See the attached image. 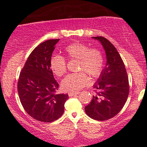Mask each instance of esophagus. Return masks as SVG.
Returning <instances> with one entry per match:
<instances>
[{
  "instance_id": "obj_1",
  "label": "esophagus",
  "mask_w": 147,
  "mask_h": 147,
  "mask_svg": "<svg viewBox=\"0 0 147 147\" xmlns=\"http://www.w3.org/2000/svg\"><path fill=\"white\" fill-rule=\"evenodd\" d=\"M79 93V92H68V95L70 96V97H72V96L78 95Z\"/></svg>"
}]
</instances>
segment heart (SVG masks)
<instances>
[{"label":"heart","mask_w":147,"mask_h":147,"mask_svg":"<svg viewBox=\"0 0 147 147\" xmlns=\"http://www.w3.org/2000/svg\"><path fill=\"white\" fill-rule=\"evenodd\" d=\"M64 52L68 59H77L78 72L70 73L62 80L61 86L63 90L78 91L89 82L90 75L98 77L102 73L104 64V57L102 50L92 48L82 43H72L64 48ZM50 68L57 77H61L67 71L66 60L61 55H52L50 59Z\"/></svg>","instance_id":"1"}]
</instances>
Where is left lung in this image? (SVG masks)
<instances>
[{
    "label": "left lung",
    "instance_id": "8db88e82",
    "mask_svg": "<svg viewBox=\"0 0 147 147\" xmlns=\"http://www.w3.org/2000/svg\"><path fill=\"white\" fill-rule=\"evenodd\" d=\"M92 38L102 43L107 61L93 86L96 95L86 106L85 111L92 119L105 121L115 116L125 104L129 93V78L124 62L114 45L103 36Z\"/></svg>",
    "mask_w": 147,
    "mask_h": 147
}]
</instances>
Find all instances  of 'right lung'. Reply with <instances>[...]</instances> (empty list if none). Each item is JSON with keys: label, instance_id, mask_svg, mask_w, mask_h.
Returning a JSON list of instances; mask_svg holds the SVG:
<instances>
[{"label": "right lung", "instance_id": "add662e5", "mask_svg": "<svg viewBox=\"0 0 147 147\" xmlns=\"http://www.w3.org/2000/svg\"><path fill=\"white\" fill-rule=\"evenodd\" d=\"M59 41L40 43L30 53L20 72L18 92L22 106L29 115L40 122H52L63 113L68 94H57L59 84L50 68V59Z\"/></svg>", "mask_w": 147, "mask_h": 147}]
</instances>
